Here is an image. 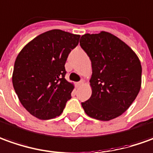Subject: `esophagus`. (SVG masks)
Listing matches in <instances>:
<instances>
[{"mask_svg":"<svg viewBox=\"0 0 153 153\" xmlns=\"http://www.w3.org/2000/svg\"><path fill=\"white\" fill-rule=\"evenodd\" d=\"M82 84H83V80H82V81H80V82H76V87H81Z\"/></svg>","mask_w":153,"mask_h":153,"instance_id":"1","label":"esophagus"}]
</instances>
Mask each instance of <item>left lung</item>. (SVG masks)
<instances>
[{
	"instance_id": "8db88e82",
	"label": "left lung",
	"mask_w": 153,
	"mask_h": 153,
	"mask_svg": "<svg viewBox=\"0 0 153 153\" xmlns=\"http://www.w3.org/2000/svg\"><path fill=\"white\" fill-rule=\"evenodd\" d=\"M80 46L91 62V96L82 102L87 116L110 121L129 108L142 84V66L130 46L107 31L82 36Z\"/></svg>"
}]
</instances>
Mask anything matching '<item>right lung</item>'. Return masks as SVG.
<instances>
[{"label":"right lung","instance_id":"obj_1","mask_svg":"<svg viewBox=\"0 0 153 153\" xmlns=\"http://www.w3.org/2000/svg\"><path fill=\"white\" fill-rule=\"evenodd\" d=\"M80 35L55 29L37 36L22 48L12 74L22 105L41 120L62 114L74 85L65 79V63Z\"/></svg>","mask_w":153,"mask_h":153}]
</instances>
